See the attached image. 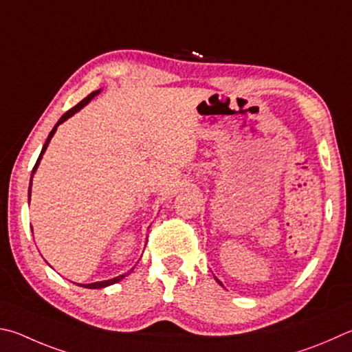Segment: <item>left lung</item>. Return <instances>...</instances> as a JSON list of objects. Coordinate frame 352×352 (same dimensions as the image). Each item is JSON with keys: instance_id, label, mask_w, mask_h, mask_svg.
<instances>
[{"instance_id": "1", "label": "left lung", "mask_w": 352, "mask_h": 352, "mask_svg": "<svg viewBox=\"0 0 352 352\" xmlns=\"http://www.w3.org/2000/svg\"><path fill=\"white\" fill-rule=\"evenodd\" d=\"M214 278H215V277H214ZM215 280H217V282H219V283L221 285V282H220V280H219V278H215ZM221 286H223V285H221Z\"/></svg>"}]
</instances>
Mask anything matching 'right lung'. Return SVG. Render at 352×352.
I'll return each mask as SVG.
<instances>
[{
	"label": "right lung",
	"instance_id": "right-lung-1",
	"mask_svg": "<svg viewBox=\"0 0 352 352\" xmlns=\"http://www.w3.org/2000/svg\"><path fill=\"white\" fill-rule=\"evenodd\" d=\"M101 92V89H98V91H95V92H92V94H89L87 97L82 100V101H80L78 104L76 106H74L72 109L70 111H67L65 115H63V117L56 121V124L54 126V129L50 131V133H49V137H47V140H46V143H44V146H43V149H41V154H40V157H38V160H36V163H35V166H34V169H32V175H30V183H29V201H30V194H32V178H34V174L36 172V169H38V166H40V162H41V158H43V155H44V152H46V149H47V146H49V143H50V140H52V137H54V133L56 132V127H58L61 123H65L66 120H69L70 117H72V115H75L76 112L78 111H81L82 107H85L89 101H91L92 98H95L97 97V95ZM34 232V231H32ZM132 271V270H131ZM129 271V272H131ZM129 272H126V274H121V276H118V277H115V278H111V280H103V282H95V283H86V285H81V283H78V286H82V287H87V289H101V287H106V286H111V285H113V283H118L120 280H123L127 274Z\"/></svg>",
	"mask_w": 352,
	"mask_h": 352
}]
</instances>
